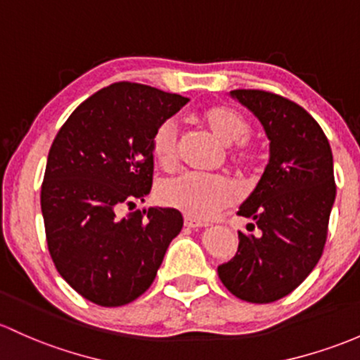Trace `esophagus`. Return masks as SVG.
I'll use <instances>...</instances> for the list:
<instances>
[{"label":"esophagus","mask_w":360,"mask_h":360,"mask_svg":"<svg viewBox=\"0 0 360 360\" xmlns=\"http://www.w3.org/2000/svg\"><path fill=\"white\" fill-rule=\"evenodd\" d=\"M184 225L187 228H202V226H207V223H202V221H195V219L188 218V216H185V221Z\"/></svg>","instance_id":"1"}]
</instances>
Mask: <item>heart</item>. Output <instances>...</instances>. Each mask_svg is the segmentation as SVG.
<instances>
[{"label": "heart", "mask_w": 360, "mask_h": 360, "mask_svg": "<svg viewBox=\"0 0 360 360\" xmlns=\"http://www.w3.org/2000/svg\"><path fill=\"white\" fill-rule=\"evenodd\" d=\"M204 123L216 137L225 144H231V158L238 165H252L257 160L256 148L245 137L249 123L233 108L219 104L204 111ZM150 150L154 160L161 166L175 165L176 161V125L166 120L156 129L150 139ZM158 199L172 210L181 211L192 219H210L223 207L233 204L237 188L225 176L181 173L165 180L158 187Z\"/></svg>", "instance_id": "heart-1"}]
</instances>
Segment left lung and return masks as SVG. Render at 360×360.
Here are the masks:
<instances>
[{
    "instance_id": "1",
    "label": "left lung",
    "mask_w": 360,
    "mask_h": 360,
    "mask_svg": "<svg viewBox=\"0 0 360 360\" xmlns=\"http://www.w3.org/2000/svg\"><path fill=\"white\" fill-rule=\"evenodd\" d=\"M230 96L254 113L269 139V161L238 216L261 233L238 231L233 259L218 266L240 300L269 304L292 293L323 254L336 185L330 142L302 106L257 89Z\"/></svg>"
}]
</instances>
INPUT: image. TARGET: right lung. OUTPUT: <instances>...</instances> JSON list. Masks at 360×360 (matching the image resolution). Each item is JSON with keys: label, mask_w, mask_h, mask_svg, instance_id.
Instances as JSON below:
<instances>
[{"label": "right lung", "mask_w": 360, "mask_h": 360, "mask_svg": "<svg viewBox=\"0 0 360 360\" xmlns=\"http://www.w3.org/2000/svg\"><path fill=\"white\" fill-rule=\"evenodd\" d=\"M188 99L117 82L86 99L56 134L41 187L46 240L58 273L84 299L120 307L150 287L184 218L149 207L120 218L153 187L150 139Z\"/></svg>", "instance_id": "right-lung-1"}]
</instances>
